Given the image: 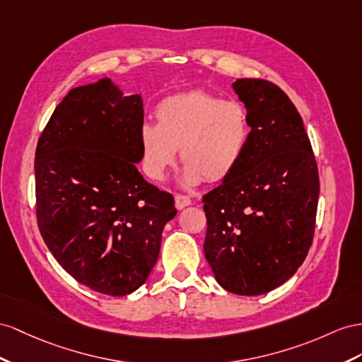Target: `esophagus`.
<instances>
[{
  "instance_id": "1",
  "label": "esophagus",
  "mask_w": 362,
  "mask_h": 362,
  "mask_svg": "<svg viewBox=\"0 0 362 362\" xmlns=\"http://www.w3.org/2000/svg\"><path fill=\"white\" fill-rule=\"evenodd\" d=\"M174 200H175V208L177 209H183L191 205V199L187 196H182V194H175Z\"/></svg>"
}]
</instances>
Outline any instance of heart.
I'll return each mask as SVG.
<instances>
[{
	"label": "heart",
	"mask_w": 362,
	"mask_h": 362,
	"mask_svg": "<svg viewBox=\"0 0 362 362\" xmlns=\"http://www.w3.org/2000/svg\"><path fill=\"white\" fill-rule=\"evenodd\" d=\"M157 125L142 124L139 142L142 168L153 180H163L177 159L185 165L183 182L223 180L243 160L252 128L246 107L212 93L192 90L165 98L156 108Z\"/></svg>",
	"instance_id": "1"
}]
</instances>
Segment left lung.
I'll return each mask as SVG.
<instances>
[{"instance_id":"obj_1","label":"left lung","mask_w":362,"mask_h":362,"mask_svg":"<svg viewBox=\"0 0 362 362\" xmlns=\"http://www.w3.org/2000/svg\"><path fill=\"white\" fill-rule=\"evenodd\" d=\"M251 120L243 160L203 196V249L217 283L237 295L281 286L308 255L320 179L303 119L286 93L264 79L233 84Z\"/></svg>"}]
</instances>
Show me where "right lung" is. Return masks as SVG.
Wrapping results in <instances>:
<instances>
[{"label": "right lung", "mask_w": 362, "mask_h": 362, "mask_svg": "<svg viewBox=\"0 0 362 362\" xmlns=\"http://www.w3.org/2000/svg\"><path fill=\"white\" fill-rule=\"evenodd\" d=\"M141 95L110 78L81 86L54 108L36 146V217L57 262L90 289H139L177 209L171 194L139 173Z\"/></svg>", "instance_id": "obj_1"}]
</instances>
